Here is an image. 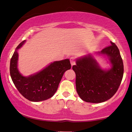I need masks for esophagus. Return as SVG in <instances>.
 Here are the masks:
<instances>
[{
	"mask_svg": "<svg viewBox=\"0 0 132 132\" xmlns=\"http://www.w3.org/2000/svg\"><path fill=\"white\" fill-rule=\"evenodd\" d=\"M70 62H71V65H75V57H71V58H70Z\"/></svg>",
	"mask_w": 132,
	"mask_h": 132,
	"instance_id": "34e87169",
	"label": "esophagus"
}]
</instances>
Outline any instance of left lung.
<instances>
[{"mask_svg":"<svg viewBox=\"0 0 132 132\" xmlns=\"http://www.w3.org/2000/svg\"><path fill=\"white\" fill-rule=\"evenodd\" d=\"M110 46L97 52L107 57L111 65L102 69L91 54L78 59L72 70L76 74V89L80 98L86 102L99 103L109 100L121 85L123 75V64L118 48L111 42Z\"/></svg>","mask_w":132,"mask_h":132,"instance_id":"8db88e82","label":"left lung"}]
</instances>
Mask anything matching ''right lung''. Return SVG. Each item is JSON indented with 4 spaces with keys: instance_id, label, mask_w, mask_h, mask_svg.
I'll use <instances>...</instances> for the list:
<instances>
[{
    "instance_id": "obj_1",
    "label": "right lung",
    "mask_w": 132,
    "mask_h": 132,
    "mask_svg": "<svg viewBox=\"0 0 132 132\" xmlns=\"http://www.w3.org/2000/svg\"><path fill=\"white\" fill-rule=\"evenodd\" d=\"M26 40L16 47L10 60V73L13 82L18 92L25 98L34 102L46 100L53 96L64 72L70 70L71 65L69 59L54 61L39 72L24 77L18 69V50Z\"/></svg>"
}]
</instances>
